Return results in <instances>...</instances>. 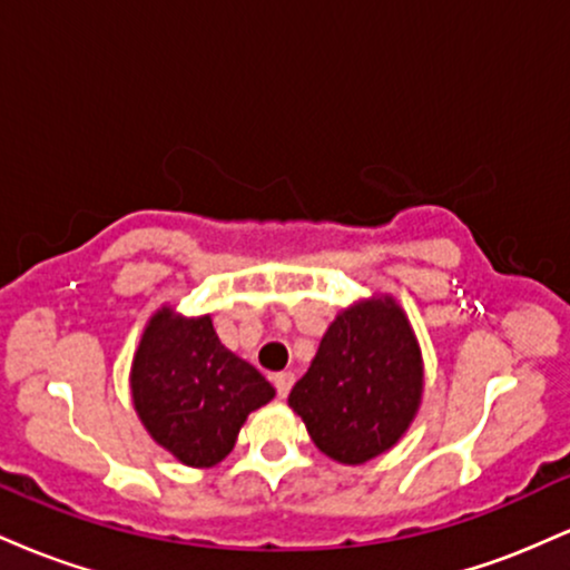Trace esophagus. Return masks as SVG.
Returning a JSON list of instances; mask_svg holds the SVG:
<instances>
[{
	"label": "esophagus",
	"instance_id": "esophagus-1",
	"mask_svg": "<svg viewBox=\"0 0 570 570\" xmlns=\"http://www.w3.org/2000/svg\"><path fill=\"white\" fill-rule=\"evenodd\" d=\"M273 385H276L278 396L286 399V396H289L292 385H294V375H292V372H278V375H273Z\"/></svg>",
	"mask_w": 570,
	"mask_h": 570
}]
</instances>
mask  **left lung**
Listing matches in <instances>:
<instances>
[{
	"label": "left lung",
	"mask_w": 570,
	"mask_h": 570,
	"mask_svg": "<svg viewBox=\"0 0 570 570\" xmlns=\"http://www.w3.org/2000/svg\"><path fill=\"white\" fill-rule=\"evenodd\" d=\"M423 391L417 343L402 307L377 299L340 313L289 407L316 448L340 463H364L394 448Z\"/></svg>",
	"instance_id": "left-lung-1"
}]
</instances>
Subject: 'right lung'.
Segmentation results:
<instances>
[{"label": "right lung", "instance_id": "obj_1", "mask_svg": "<svg viewBox=\"0 0 570 570\" xmlns=\"http://www.w3.org/2000/svg\"><path fill=\"white\" fill-rule=\"evenodd\" d=\"M130 391L153 440L187 466H214L235 448L252 410L276 389L219 343L212 318H179L163 307L144 332Z\"/></svg>", "mask_w": 570, "mask_h": 570}]
</instances>
